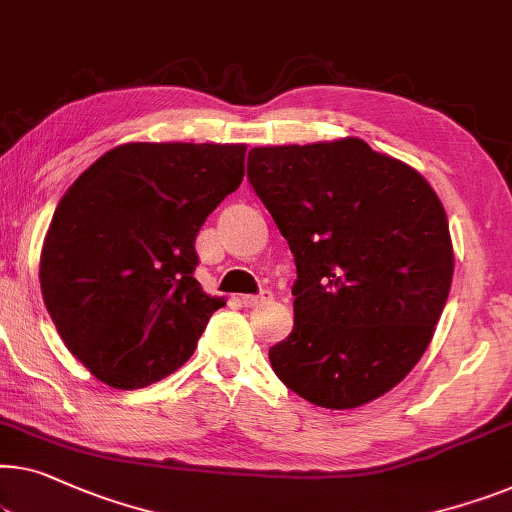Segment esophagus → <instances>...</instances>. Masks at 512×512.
Returning a JSON list of instances; mask_svg holds the SVG:
<instances>
[{
    "mask_svg": "<svg viewBox=\"0 0 512 512\" xmlns=\"http://www.w3.org/2000/svg\"><path fill=\"white\" fill-rule=\"evenodd\" d=\"M270 300H272V291H268V288H263L258 295H242L244 307H258V305H263V302H270Z\"/></svg>",
    "mask_w": 512,
    "mask_h": 512,
    "instance_id": "esophagus-1",
    "label": "esophagus"
}]
</instances>
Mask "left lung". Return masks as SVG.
Here are the masks:
<instances>
[{"mask_svg":"<svg viewBox=\"0 0 512 512\" xmlns=\"http://www.w3.org/2000/svg\"><path fill=\"white\" fill-rule=\"evenodd\" d=\"M247 177L293 251V332L270 348L288 390L355 409L404 379L453 281L446 210L365 140L254 147Z\"/></svg>","mask_w":512,"mask_h":512,"instance_id":"obj_1","label":"left lung"}]
</instances>
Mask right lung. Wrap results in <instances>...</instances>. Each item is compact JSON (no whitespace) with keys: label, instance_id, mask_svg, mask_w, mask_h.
<instances>
[{"label":"right lung","instance_id":"1","mask_svg":"<svg viewBox=\"0 0 512 512\" xmlns=\"http://www.w3.org/2000/svg\"><path fill=\"white\" fill-rule=\"evenodd\" d=\"M244 152L120 145L59 201L41 254V293L66 348L99 381L136 390L173 374L224 307L194 277V242L240 187Z\"/></svg>","mask_w":512,"mask_h":512}]
</instances>
